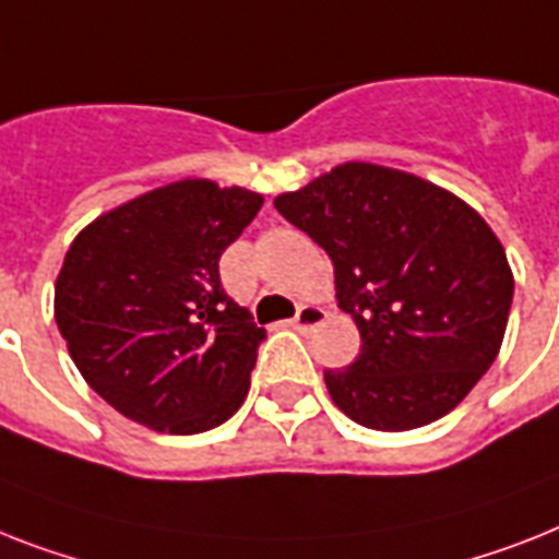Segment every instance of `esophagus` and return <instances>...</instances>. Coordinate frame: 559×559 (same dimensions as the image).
<instances>
[{
    "label": "esophagus",
    "instance_id": "esophagus-1",
    "mask_svg": "<svg viewBox=\"0 0 559 559\" xmlns=\"http://www.w3.org/2000/svg\"><path fill=\"white\" fill-rule=\"evenodd\" d=\"M322 322H325V311L320 306H313V302H306V306H299L297 317L290 320V325L297 331H313Z\"/></svg>",
    "mask_w": 559,
    "mask_h": 559
}]
</instances>
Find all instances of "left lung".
<instances>
[{"label":"left lung","mask_w":559,"mask_h":559,"mask_svg":"<svg viewBox=\"0 0 559 559\" xmlns=\"http://www.w3.org/2000/svg\"><path fill=\"white\" fill-rule=\"evenodd\" d=\"M274 207L334 262L359 357L325 371L331 400L373 431L445 417L491 368L514 274L483 216L445 188L371 163L331 168Z\"/></svg>","instance_id":"8db88e82"}]
</instances>
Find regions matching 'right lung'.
Instances as JSON below:
<instances>
[{"instance_id": "right-lung-1", "label": "right lung", "mask_w": 559, "mask_h": 559, "mask_svg": "<svg viewBox=\"0 0 559 559\" xmlns=\"http://www.w3.org/2000/svg\"><path fill=\"white\" fill-rule=\"evenodd\" d=\"M262 193L179 179L96 216L64 253L53 317L96 394L140 426L200 435L246 403L265 329L219 283Z\"/></svg>"}]
</instances>
